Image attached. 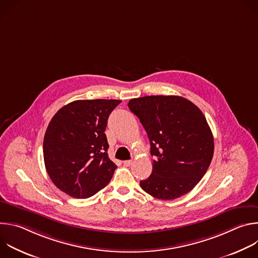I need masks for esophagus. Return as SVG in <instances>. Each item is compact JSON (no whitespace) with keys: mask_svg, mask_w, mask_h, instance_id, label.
<instances>
[{"mask_svg":"<svg viewBox=\"0 0 258 258\" xmlns=\"http://www.w3.org/2000/svg\"><path fill=\"white\" fill-rule=\"evenodd\" d=\"M123 164H124L125 166H131V165L133 164V160H124V161H123Z\"/></svg>","mask_w":258,"mask_h":258,"instance_id":"esophagus-1","label":"esophagus"}]
</instances>
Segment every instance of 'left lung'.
<instances>
[{
    "label": "left lung",
    "instance_id": "obj_1",
    "mask_svg": "<svg viewBox=\"0 0 258 258\" xmlns=\"http://www.w3.org/2000/svg\"><path fill=\"white\" fill-rule=\"evenodd\" d=\"M127 106L148 135L154 156L152 173L140 181L141 188L161 200L189 193L204 176L214 151L201 110L179 96H146Z\"/></svg>",
    "mask_w": 258,
    "mask_h": 258
}]
</instances>
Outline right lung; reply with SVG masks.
<instances>
[{"mask_svg": "<svg viewBox=\"0 0 258 258\" xmlns=\"http://www.w3.org/2000/svg\"><path fill=\"white\" fill-rule=\"evenodd\" d=\"M120 100H78L61 109L44 138V160L54 185L78 199L105 188L116 165L108 157L107 120Z\"/></svg>", "mask_w": 258, "mask_h": 258, "instance_id": "right-lung-1", "label": "right lung"}]
</instances>
